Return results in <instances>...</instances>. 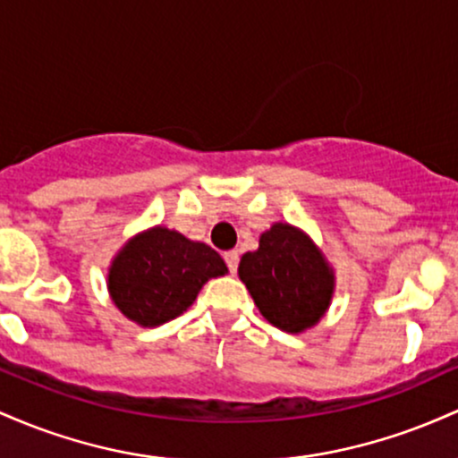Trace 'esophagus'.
Returning <instances> with one entry per match:
<instances>
[{"mask_svg": "<svg viewBox=\"0 0 458 458\" xmlns=\"http://www.w3.org/2000/svg\"><path fill=\"white\" fill-rule=\"evenodd\" d=\"M225 261H227L229 270H231V272H235V270H238L240 253H238V250H227V253H225Z\"/></svg>", "mask_w": 458, "mask_h": 458, "instance_id": "obj_1", "label": "esophagus"}]
</instances>
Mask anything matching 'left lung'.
Instances as JSON below:
<instances>
[{"label":"left lung","mask_w":458,"mask_h":458,"mask_svg":"<svg viewBox=\"0 0 458 458\" xmlns=\"http://www.w3.org/2000/svg\"><path fill=\"white\" fill-rule=\"evenodd\" d=\"M238 275L261 316L285 333L316 327L335 294V270L320 246L290 223L266 229L257 250L242 255Z\"/></svg>","instance_id":"8db88e82"}]
</instances>
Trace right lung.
<instances>
[{
  "label": "right lung",
  "instance_id": "obj_1",
  "mask_svg": "<svg viewBox=\"0 0 458 458\" xmlns=\"http://www.w3.org/2000/svg\"><path fill=\"white\" fill-rule=\"evenodd\" d=\"M227 272L223 257L205 242L156 225L131 235L112 257L107 294L127 320L153 328L182 316L209 279Z\"/></svg>",
  "mask_w": 458,
  "mask_h": 458
}]
</instances>
